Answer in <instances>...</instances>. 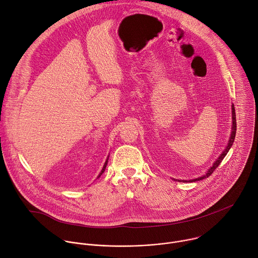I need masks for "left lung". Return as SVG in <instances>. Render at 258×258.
<instances>
[{
  "label": "left lung",
  "mask_w": 258,
  "mask_h": 258,
  "mask_svg": "<svg viewBox=\"0 0 258 258\" xmlns=\"http://www.w3.org/2000/svg\"><path fill=\"white\" fill-rule=\"evenodd\" d=\"M232 133H231V137H230V140H229V143H228V146L226 147L225 151L220 155V157L217 159V161L214 163V165L209 169L208 172L206 173L205 176H202V177H199V178H196V179H192V180H182L183 182H195V181H199V180H202V179H205L206 177H209L212 175V173H214V171L218 168V166L221 164V162L223 161V159L225 158V156L227 155V153L229 152L230 148L232 147L233 143H234V140H235V136H236V113H235V107L234 105H232ZM175 180V179H174ZM177 181V180H176ZM179 182H181V180H178Z\"/></svg>",
  "instance_id": "obj_1"
}]
</instances>
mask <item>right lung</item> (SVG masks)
<instances>
[{"label":"right lung","mask_w":258,"mask_h":258,"mask_svg":"<svg viewBox=\"0 0 258 258\" xmlns=\"http://www.w3.org/2000/svg\"><path fill=\"white\" fill-rule=\"evenodd\" d=\"M107 162H108V160H106V162H105V164H104V166H103V168H102V170H101V173L99 174V176L98 177H100L101 176V174L104 172L105 171V168H106V165H107Z\"/></svg>","instance_id":"add662e5"}]
</instances>
